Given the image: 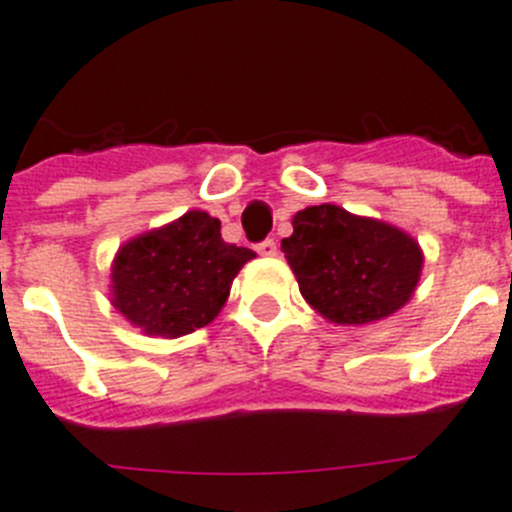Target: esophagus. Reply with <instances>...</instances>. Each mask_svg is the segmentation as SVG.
Listing matches in <instances>:
<instances>
[{
  "instance_id": "1",
  "label": "esophagus",
  "mask_w": 512,
  "mask_h": 512,
  "mask_svg": "<svg viewBox=\"0 0 512 512\" xmlns=\"http://www.w3.org/2000/svg\"><path fill=\"white\" fill-rule=\"evenodd\" d=\"M255 250L260 252L262 257H273L275 252H278V245H275V239H262V242H257Z\"/></svg>"
}]
</instances>
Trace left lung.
<instances>
[{"label":"left lung","mask_w":512,"mask_h":512,"mask_svg":"<svg viewBox=\"0 0 512 512\" xmlns=\"http://www.w3.org/2000/svg\"><path fill=\"white\" fill-rule=\"evenodd\" d=\"M280 250L303 298L334 324H370L395 313L413 296L423 265L416 239L334 204L298 211Z\"/></svg>","instance_id":"obj_1"}]
</instances>
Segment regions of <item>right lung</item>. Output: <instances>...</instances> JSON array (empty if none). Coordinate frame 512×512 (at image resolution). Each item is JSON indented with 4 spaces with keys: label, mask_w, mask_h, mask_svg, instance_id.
<instances>
[{
    "label": "right lung",
    "mask_w": 512,
    "mask_h": 512,
    "mask_svg": "<svg viewBox=\"0 0 512 512\" xmlns=\"http://www.w3.org/2000/svg\"><path fill=\"white\" fill-rule=\"evenodd\" d=\"M255 252L222 239V222L188 211L135 237L114 257V306L145 334L183 336L211 324Z\"/></svg>",
    "instance_id": "add662e5"
}]
</instances>
